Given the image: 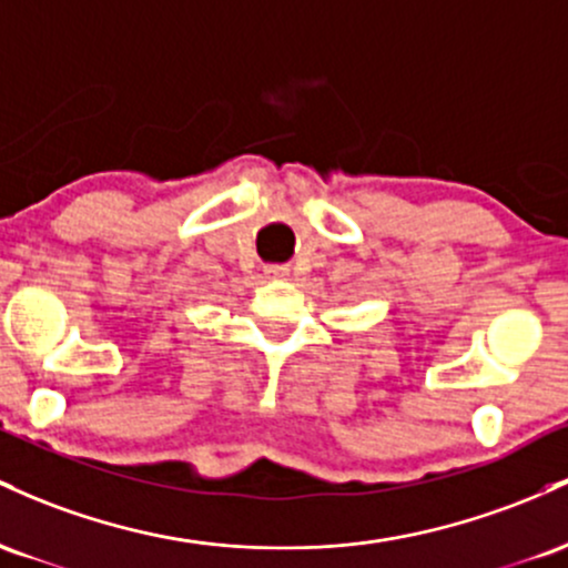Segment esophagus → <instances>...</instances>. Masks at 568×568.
<instances>
[{
  "instance_id": "obj_1",
  "label": "esophagus",
  "mask_w": 568,
  "mask_h": 568,
  "mask_svg": "<svg viewBox=\"0 0 568 568\" xmlns=\"http://www.w3.org/2000/svg\"><path fill=\"white\" fill-rule=\"evenodd\" d=\"M265 276L267 278H284V276H290V267H286V265H265Z\"/></svg>"
}]
</instances>
